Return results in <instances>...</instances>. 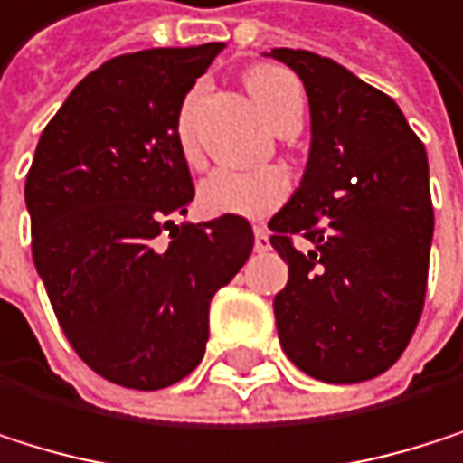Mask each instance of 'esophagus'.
Instances as JSON below:
<instances>
[{"label": "esophagus", "instance_id": "obj_1", "mask_svg": "<svg viewBox=\"0 0 463 463\" xmlns=\"http://www.w3.org/2000/svg\"><path fill=\"white\" fill-rule=\"evenodd\" d=\"M255 250L258 252L269 250V230L263 224H255Z\"/></svg>", "mask_w": 463, "mask_h": 463}]
</instances>
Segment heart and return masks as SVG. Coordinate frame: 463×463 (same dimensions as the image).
Returning <instances> with one entry per match:
<instances>
[{
  "label": "heart",
  "mask_w": 463,
  "mask_h": 463,
  "mask_svg": "<svg viewBox=\"0 0 463 463\" xmlns=\"http://www.w3.org/2000/svg\"><path fill=\"white\" fill-rule=\"evenodd\" d=\"M244 84L260 112L269 118L274 128H279L290 115L302 112V87L290 71L279 65H255L247 71ZM200 87H194L175 115V145L181 158L189 167L200 170L205 164V150L194 131V109H197ZM290 192V181L279 167L260 170H216L200 184V205L213 216H247L263 219L274 213Z\"/></svg>",
  "instance_id": "heart-1"
}]
</instances>
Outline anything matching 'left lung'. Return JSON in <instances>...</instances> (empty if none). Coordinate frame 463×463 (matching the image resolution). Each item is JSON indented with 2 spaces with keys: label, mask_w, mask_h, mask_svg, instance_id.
Listing matches in <instances>:
<instances>
[{
  "label": "left lung",
  "mask_w": 463,
  "mask_h": 463,
  "mask_svg": "<svg viewBox=\"0 0 463 463\" xmlns=\"http://www.w3.org/2000/svg\"><path fill=\"white\" fill-rule=\"evenodd\" d=\"M310 101V158L299 189L269 222L288 263L274 296L282 351L329 384L395 365L422 313L434 205L428 156L390 95L329 57L271 49ZM293 235L311 241L296 250Z\"/></svg>",
  "instance_id": "left-lung-1"
}]
</instances>
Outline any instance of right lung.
Listing matches in <instances>:
<instances>
[{
  "instance_id": "add662e5",
  "label": "right lung",
  "mask_w": 463,
  "mask_h": 463,
  "mask_svg": "<svg viewBox=\"0 0 463 463\" xmlns=\"http://www.w3.org/2000/svg\"><path fill=\"white\" fill-rule=\"evenodd\" d=\"M222 49L107 60L65 98L26 173L32 260L54 316L73 351L120 387L161 390L200 365L213 293L255 244L244 216L173 222L194 197L175 115Z\"/></svg>"
}]
</instances>
